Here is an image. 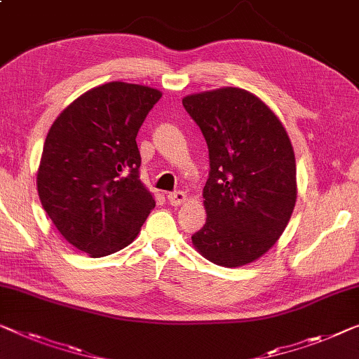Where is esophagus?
Instances as JSON below:
<instances>
[{"label": "esophagus", "mask_w": 359, "mask_h": 359, "mask_svg": "<svg viewBox=\"0 0 359 359\" xmlns=\"http://www.w3.org/2000/svg\"><path fill=\"white\" fill-rule=\"evenodd\" d=\"M185 200H187V195L180 190L172 191V194L168 195L169 205H172V206H179V205H182V203H185Z\"/></svg>", "instance_id": "1"}]
</instances>
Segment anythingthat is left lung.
I'll return each mask as SVG.
<instances>
[{"label":"left lung","instance_id":"left-lung-1","mask_svg":"<svg viewBox=\"0 0 359 359\" xmlns=\"http://www.w3.org/2000/svg\"><path fill=\"white\" fill-rule=\"evenodd\" d=\"M182 103L210 151L203 189L208 219L191 242L217 266L248 264L277 242L295 208L290 138L274 112L247 90L219 88Z\"/></svg>","mask_w":359,"mask_h":359}]
</instances>
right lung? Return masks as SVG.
<instances>
[{"instance_id": "obj_1", "label": "right lung", "mask_w": 359, "mask_h": 359, "mask_svg": "<svg viewBox=\"0 0 359 359\" xmlns=\"http://www.w3.org/2000/svg\"><path fill=\"white\" fill-rule=\"evenodd\" d=\"M159 98L143 85L104 83L69 104L48 132L36 175L41 206L93 258L132 243L156 206L140 182L135 138Z\"/></svg>"}]
</instances>
